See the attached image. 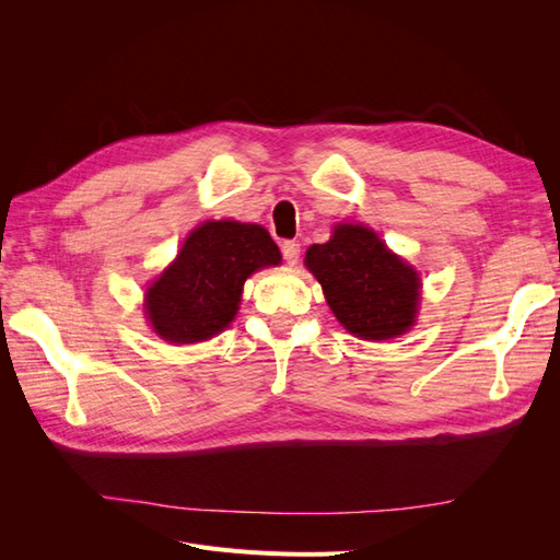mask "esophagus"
<instances>
[{
  "mask_svg": "<svg viewBox=\"0 0 560 560\" xmlns=\"http://www.w3.org/2000/svg\"><path fill=\"white\" fill-rule=\"evenodd\" d=\"M280 247H282V257H284V261L290 264V266H294V264L299 261L301 245H299L296 241H284Z\"/></svg>",
  "mask_w": 560,
  "mask_h": 560,
  "instance_id": "1",
  "label": "esophagus"
}]
</instances>
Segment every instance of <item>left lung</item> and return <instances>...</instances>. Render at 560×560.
<instances>
[{"label": "left lung", "mask_w": 560, "mask_h": 560, "mask_svg": "<svg viewBox=\"0 0 560 560\" xmlns=\"http://www.w3.org/2000/svg\"><path fill=\"white\" fill-rule=\"evenodd\" d=\"M306 266L350 334L383 341L413 325L418 273L371 229L338 224L329 243L308 247Z\"/></svg>", "instance_id": "8db88e82"}]
</instances>
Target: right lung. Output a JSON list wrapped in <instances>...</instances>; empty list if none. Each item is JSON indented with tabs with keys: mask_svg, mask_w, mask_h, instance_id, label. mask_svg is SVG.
<instances>
[{
	"mask_svg": "<svg viewBox=\"0 0 560 560\" xmlns=\"http://www.w3.org/2000/svg\"><path fill=\"white\" fill-rule=\"evenodd\" d=\"M280 264V249L257 224L208 222L198 226L171 268L147 292L154 331L171 343H196L229 327L245 280Z\"/></svg>",
	"mask_w": 560,
	"mask_h": 560,
	"instance_id": "1",
	"label": "right lung"
}]
</instances>
